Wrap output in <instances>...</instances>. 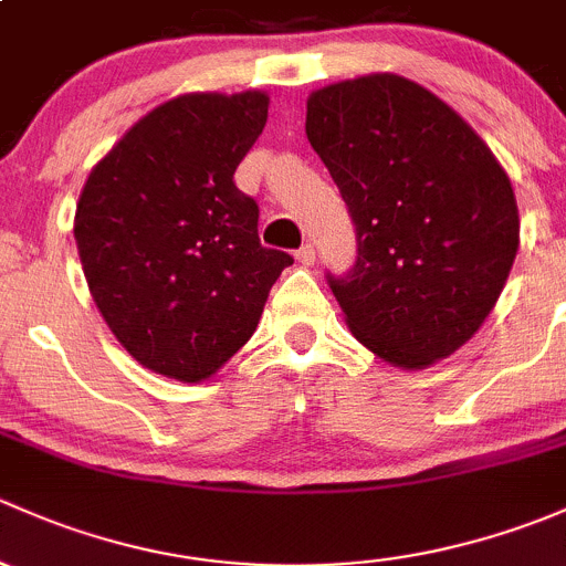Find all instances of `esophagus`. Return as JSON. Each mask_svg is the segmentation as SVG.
<instances>
[{"label": "esophagus", "mask_w": 566, "mask_h": 566, "mask_svg": "<svg viewBox=\"0 0 566 566\" xmlns=\"http://www.w3.org/2000/svg\"><path fill=\"white\" fill-rule=\"evenodd\" d=\"M296 261H302V264H307V266L316 261V248H313V242H305L300 250H296Z\"/></svg>", "instance_id": "obj_1"}]
</instances>
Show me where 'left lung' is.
Instances as JSON below:
<instances>
[{
	"label": "left lung",
	"instance_id": "left-lung-1",
	"mask_svg": "<svg viewBox=\"0 0 566 566\" xmlns=\"http://www.w3.org/2000/svg\"><path fill=\"white\" fill-rule=\"evenodd\" d=\"M305 133L357 234L352 270L326 272L357 340L398 368L450 357L515 261L521 223L504 168L433 92L389 73L313 92Z\"/></svg>",
	"mask_w": 566,
	"mask_h": 566
}]
</instances>
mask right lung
<instances>
[{"label": "right lung", "mask_w": 566, "mask_h": 566, "mask_svg": "<svg viewBox=\"0 0 566 566\" xmlns=\"http://www.w3.org/2000/svg\"><path fill=\"white\" fill-rule=\"evenodd\" d=\"M270 97L182 95L138 119L92 168L75 244L116 340L160 376L196 384L250 340L294 264L259 240V203L234 171Z\"/></svg>", "instance_id": "add662e5"}]
</instances>
